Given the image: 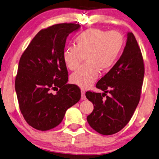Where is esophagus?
Listing matches in <instances>:
<instances>
[{"label": "esophagus", "instance_id": "34e87169", "mask_svg": "<svg viewBox=\"0 0 159 159\" xmlns=\"http://www.w3.org/2000/svg\"><path fill=\"white\" fill-rule=\"evenodd\" d=\"M84 94H85L84 89H81V95H82V96H81V100H86V97H85Z\"/></svg>", "mask_w": 159, "mask_h": 159}]
</instances>
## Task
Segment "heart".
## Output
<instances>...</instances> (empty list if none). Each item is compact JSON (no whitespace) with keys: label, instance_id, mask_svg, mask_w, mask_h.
<instances>
[{"label":"heart","instance_id":"b5f03b06","mask_svg":"<svg viewBox=\"0 0 159 159\" xmlns=\"http://www.w3.org/2000/svg\"><path fill=\"white\" fill-rule=\"evenodd\" d=\"M75 45L65 47L63 60L66 67L75 70L83 61H87L71 75L73 84L82 88L90 87L98 78L100 70L112 68L123 47L124 39L117 31L89 29L75 39Z\"/></svg>","mask_w":159,"mask_h":159}]
</instances>
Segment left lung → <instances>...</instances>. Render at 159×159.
<instances>
[{"label":"left lung","mask_w":159,"mask_h":159,"mask_svg":"<svg viewBox=\"0 0 159 159\" xmlns=\"http://www.w3.org/2000/svg\"><path fill=\"white\" fill-rule=\"evenodd\" d=\"M143 77L141 49L133 34L128 32L123 54L96 84L102 94L90 91L85 94L94 105L93 112L87 117L91 128L105 135L123 129L139 105Z\"/></svg>","instance_id":"1"}]
</instances>
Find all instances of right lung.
I'll use <instances>...</instances> for the list:
<instances>
[{
    "instance_id": "add662e5",
    "label": "right lung",
    "mask_w": 159,
    "mask_h": 159,
    "mask_svg": "<svg viewBox=\"0 0 159 159\" xmlns=\"http://www.w3.org/2000/svg\"><path fill=\"white\" fill-rule=\"evenodd\" d=\"M80 29V24H59L41 30L21 55L15 89L23 116L35 129L55 128L80 100L79 87L67 84L63 60L66 38ZM52 89L57 93L52 94Z\"/></svg>"
}]
</instances>
